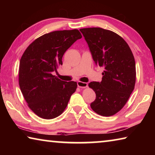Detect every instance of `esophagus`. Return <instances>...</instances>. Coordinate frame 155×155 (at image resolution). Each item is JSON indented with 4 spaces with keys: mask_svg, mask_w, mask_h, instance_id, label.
Here are the masks:
<instances>
[{
    "mask_svg": "<svg viewBox=\"0 0 155 155\" xmlns=\"http://www.w3.org/2000/svg\"><path fill=\"white\" fill-rule=\"evenodd\" d=\"M77 85L78 87H81V88H85L87 87L88 84L87 83H85V82H81V81H78L77 82Z\"/></svg>",
    "mask_w": 155,
    "mask_h": 155,
    "instance_id": "esophagus-1",
    "label": "esophagus"
}]
</instances>
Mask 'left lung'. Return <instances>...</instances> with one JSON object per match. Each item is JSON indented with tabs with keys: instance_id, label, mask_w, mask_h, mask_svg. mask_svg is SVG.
Listing matches in <instances>:
<instances>
[{
	"instance_id": "obj_1",
	"label": "left lung",
	"mask_w": 155,
	"mask_h": 155,
	"mask_svg": "<svg viewBox=\"0 0 155 155\" xmlns=\"http://www.w3.org/2000/svg\"><path fill=\"white\" fill-rule=\"evenodd\" d=\"M80 31L96 65L104 68L101 83H89L96 96L90 107L96 114L111 116L122 109L134 90L136 71L133 52L124 39L113 31L97 27Z\"/></svg>"
}]
</instances>
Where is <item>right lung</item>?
Masks as SVG:
<instances>
[{"mask_svg": "<svg viewBox=\"0 0 155 155\" xmlns=\"http://www.w3.org/2000/svg\"><path fill=\"white\" fill-rule=\"evenodd\" d=\"M82 38L77 29L56 31L33 41L20 61L19 85L29 108L44 119H53L66 108L77 83L52 75L65 52Z\"/></svg>", "mask_w": 155, "mask_h": 155, "instance_id": "right-lung-1", "label": "right lung"}]
</instances>
